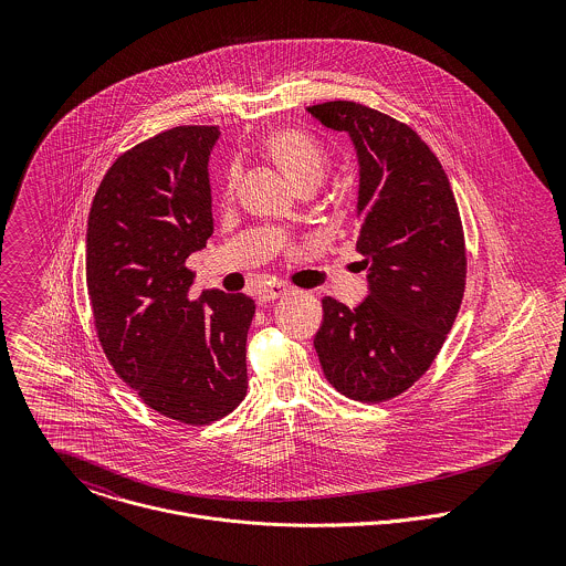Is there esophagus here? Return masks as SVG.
<instances>
[{
	"mask_svg": "<svg viewBox=\"0 0 566 566\" xmlns=\"http://www.w3.org/2000/svg\"><path fill=\"white\" fill-rule=\"evenodd\" d=\"M287 292L285 283H268L263 287H259V303H268V301H276Z\"/></svg>",
	"mask_w": 566,
	"mask_h": 566,
	"instance_id": "34e87169",
	"label": "esophagus"
}]
</instances>
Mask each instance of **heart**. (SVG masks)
Here are the masks:
<instances>
[{"label": "heart", "instance_id": "1", "mask_svg": "<svg viewBox=\"0 0 566 566\" xmlns=\"http://www.w3.org/2000/svg\"><path fill=\"white\" fill-rule=\"evenodd\" d=\"M263 150L296 185H318L328 167V155L318 139L303 130H276L263 142ZM240 178V165L227 174V193H233Z\"/></svg>", "mask_w": 566, "mask_h": 566}]
</instances>
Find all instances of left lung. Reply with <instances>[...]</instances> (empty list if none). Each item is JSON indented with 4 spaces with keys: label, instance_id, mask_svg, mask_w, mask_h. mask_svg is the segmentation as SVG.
Masks as SVG:
<instances>
[{
    "label": "left lung",
    "instance_id": "8db88e82",
    "mask_svg": "<svg viewBox=\"0 0 566 566\" xmlns=\"http://www.w3.org/2000/svg\"><path fill=\"white\" fill-rule=\"evenodd\" d=\"M307 111L348 133L357 150V250L368 268V298L355 310L324 296L314 346L337 392L381 403L429 370L460 312L467 245L458 202L438 157L403 122L348 99Z\"/></svg>",
    "mask_w": 566,
    "mask_h": 566
}]
</instances>
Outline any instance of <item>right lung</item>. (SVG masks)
I'll list each match as a JSON object with an SVG mask.
<instances>
[{
    "instance_id": "1",
    "label": "right lung",
    "mask_w": 566,
    "mask_h": 566,
    "mask_svg": "<svg viewBox=\"0 0 566 566\" xmlns=\"http://www.w3.org/2000/svg\"><path fill=\"white\" fill-rule=\"evenodd\" d=\"M218 126H176L104 174L86 224V287L99 344L146 405L209 424L242 403L254 301L189 296L187 256L213 235L209 155Z\"/></svg>"
}]
</instances>
